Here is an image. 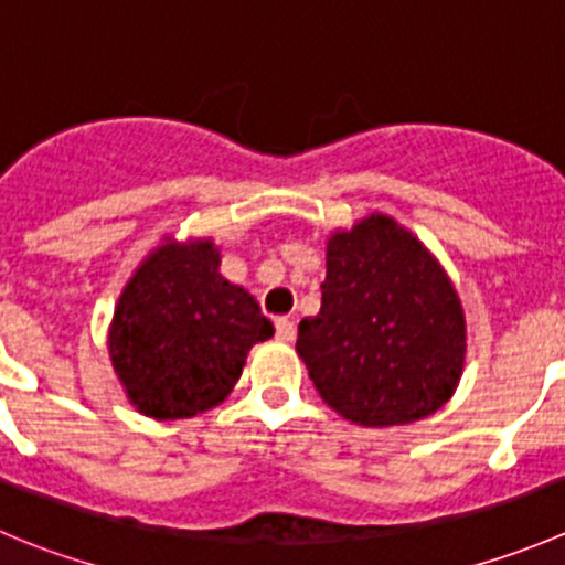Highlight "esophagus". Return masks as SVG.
Wrapping results in <instances>:
<instances>
[{"label": "esophagus", "mask_w": 565, "mask_h": 565, "mask_svg": "<svg viewBox=\"0 0 565 565\" xmlns=\"http://www.w3.org/2000/svg\"><path fill=\"white\" fill-rule=\"evenodd\" d=\"M276 337L281 339V342H292V339H295V320H289V317H278V320H276Z\"/></svg>", "instance_id": "esophagus-1"}]
</instances>
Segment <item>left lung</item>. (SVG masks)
<instances>
[{"label":"left lung","mask_w":565,"mask_h":565,"mask_svg":"<svg viewBox=\"0 0 565 565\" xmlns=\"http://www.w3.org/2000/svg\"><path fill=\"white\" fill-rule=\"evenodd\" d=\"M320 315L298 326V355L344 419L388 428L425 419L456 392L467 320L425 245L388 215L333 232Z\"/></svg>","instance_id":"8db88e82"}]
</instances>
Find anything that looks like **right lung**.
<instances>
[{"instance_id":"obj_1","label":"right lung","mask_w":565,"mask_h":565,"mask_svg":"<svg viewBox=\"0 0 565 565\" xmlns=\"http://www.w3.org/2000/svg\"><path fill=\"white\" fill-rule=\"evenodd\" d=\"M212 239H166L120 292L109 359L131 405L154 419H184L223 403L248 350L273 337L248 289L221 276Z\"/></svg>"}]
</instances>
